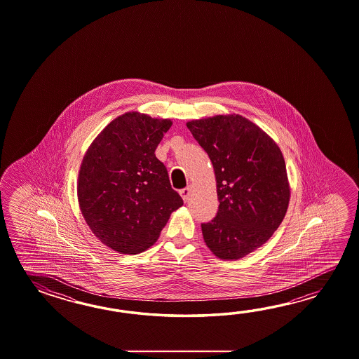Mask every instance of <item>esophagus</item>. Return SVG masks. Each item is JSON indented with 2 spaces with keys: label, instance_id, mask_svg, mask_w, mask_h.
I'll return each instance as SVG.
<instances>
[{
  "label": "esophagus",
  "instance_id": "esophagus-1",
  "mask_svg": "<svg viewBox=\"0 0 359 359\" xmlns=\"http://www.w3.org/2000/svg\"><path fill=\"white\" fill-rule=\"evenodd\" d=\"M180 194H181V196H182L183 201H187V200H189V198H190V186H187V187H184V189H182V190L180 191Z\"/></svg>",
  "mask_w": 359,
  "mask_h": 359
}]
</instances>
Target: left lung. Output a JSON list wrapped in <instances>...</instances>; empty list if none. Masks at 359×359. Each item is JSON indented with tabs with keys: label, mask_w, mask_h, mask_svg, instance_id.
Returning <instances> with one entry per match:
<instances>
[{
	"label": "left lung",
	"mask_w": 359,
	"mask_h": 359,
	"mask_svg": "<svg viewBox=\"0 0 359 359\" xmlns=\"http://www.w3.org/2000/svg\"><path fill=\"white\" fill-rule=\"evenodd\" d=\"M213 164L218 212L201 223L206 246L221 259H240L273 235L289 206L283 153L258 126L241 115L187 123Z\"/></svg>",
	"instance_id": "left-lung-1"
}]
</instances>
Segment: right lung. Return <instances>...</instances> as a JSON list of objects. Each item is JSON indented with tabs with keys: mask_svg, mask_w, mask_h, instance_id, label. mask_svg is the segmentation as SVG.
Listing matches in <instances>:
<instances>
[{
	"mask_svg": "<svg viewBox=\"0 0 359 359\" xmlns=\"http://www.w3.org/2000/svg\"><path fill=\"white\" fill-rule=\"evenodd\" d=\"M169 119L126 113L109 123L84 155L78 200L84 219L101 243L137 254L158 240L183 200L155 156Z\"/></svg>",
	"mask_w": 359,
	"mask_h": 359,
	"instance_id": "right-lung-1",
	"label": "right lung"
}]
</instances>
